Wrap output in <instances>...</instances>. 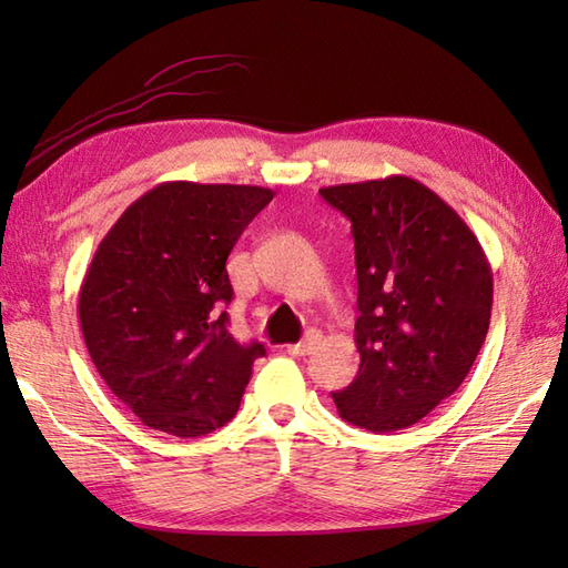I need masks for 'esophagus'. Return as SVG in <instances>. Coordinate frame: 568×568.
I'll use <instances>...</instances> for the list:
<instances>
[{
	"mask_svg": "<svg viewBox=\"0 0 568 568\" xmlns=\"http://www.w3.org/2000/svg\"><path fill=\"white\" fill-rule=\"evenodd\" d=\"M317 342H320V332L312 329V332H307L297 344L287 346V354H293V356H307V354H312V348L317 346Z\"/></svg>",
	"mask_w": 568,
	"mask_h": 568,
	"instance_id": "34e87169",
	"label": "esophagus"
}]
</instances>
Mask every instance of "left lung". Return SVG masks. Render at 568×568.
<instances>
[{
  "label": "left lung",
  "mask_w": 568,
  "mask_h": 568,
  "mask_svg": "<svg viewBox=\"0 0 568 568\" xmlns=\"http://www.w3.org/2000/svg\"><path fill=\"white\" fill-rule=\"evenodd\" d=\"M352 222L358 376L332 393L368 432L415 425L468 376L486 342L493 273L476 234L407 175L322 187Z\"/></svg>",
  "instance_id": "1"
}]
</instances>
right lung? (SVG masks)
I'll list each match as a JSON object with an SVG mask.
<instances>
[{
  "label": "right lung",
  "instance_id": "right-lung-1",
  "mask_svg": "<svg viewBox=\"0 0 568 568\" xmlns=\"http://www.w3.org/2000/svg\"><path fill=\"white\" fill-rule=\"evenodd\" d=\"M273 190L161 183L106 232L80 287L94 368L143 425L202 437L236 415L263 344H239L226 258Z\"/></svg>",
  "mask_w": 568,
  "mask_h": 568
}]
</instances>
